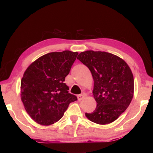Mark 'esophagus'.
I'll return each instance as SVG.
<instances>
[{
	"label": "esophagus",
	"instance_id": "esophagus-1",
	"mask_svg": "<svg viewBox=\"0 0 153 153\" xmlns=\"http://www.w3.org/2000/svg\"><path fill=\"white\" fill-rule=\"evenodd\" d=\"M84 97H85V96L84 94H79V95H77V99H78L79 101H80V100H82L84 99Z\"/></svg>",
	"mask_w": 153,
	"mask_h": 153
}]
</instances>
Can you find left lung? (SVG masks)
I'll use <instances>...</instances> for the list:
<instances>
[{
  "label": "left lung",
  "mask_w": 153,
  "mask_h": 153,
  "mask_svg": "<svg viewBox=\"0 0 153 153\" xmlns=\"http://www.w3.org/2000/svg\"><path fill=\"white\" fill-rule=\"evenodd\" d=\"M77 59L90 69L94 79L92 92L97 105L86 116L100 125L113 122L132 100L134 77L130 68L122 59L107 52L87 51Z\"/></svg>",
  "instance_id": "left-lung-1"
}]
</instances>
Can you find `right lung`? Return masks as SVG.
Listing matches in <instances>:
<instances>
[{
	"label": "right lung",
	"mask_w": 153,
	"mask_h": 153,
	"mask_svg": "<svg viewBox=\"0 0 153 153\" xmlns=\"http://www.w3.org/2000/svg\"><path fill=\"white\" fill-rule=\"evenodd\" d=\"M78 53L53 52L40 56L25 70L21 81V98L33 120L43 126L61 120L76 96L69 93L65 78Z\"/></svg>",
	"instance_id": "1"
}]
</instances>
